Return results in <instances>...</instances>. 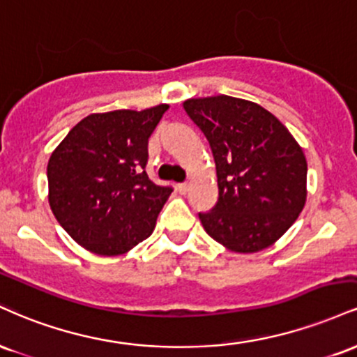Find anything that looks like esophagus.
<instances>
[{"label":"esophagus","mask_w":357,"mask_h":357,"mask_svg":"<svg viewBox=\"0 0 357 357\" xmlns=\"http://www.w3.org/2000/svg\"><path fill=\"white\" fill-rule=\"evenodd\" d=\"M177 190L180 192V194H185V192L188 190V183H187V182L178 183V185H177Z\"/></svg>","instance_id":"1"}]
</instances>
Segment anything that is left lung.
I'll return each mask as SVG.
<instances>
[{"label":"left lung","mask_w":357,"mask_h":357,"mask_svg":"<svg viewBox=\"0 0 357 357\" xmlns=\"http://www.w3.org/2000/svg\"><path fill=\"white\" fill-rule=\"evenodd\" d=\"M183 108L215 160L219 200L212 211L199 213L205 232L241 254L274 244L305 204L303 149L257 103L219 95L190 98Z\"/></svg>","instance_id":"left-lung-1"}]
</instances>
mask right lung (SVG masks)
<instances>
[{"label":"right lung","instance_id":"1","mask_svg":"<svg viewBox=\"0 0 357 357\" xmlns=\"http://www.w3.org/2000/svg\"><path fill=\"white\" fill-rule=\"evenodd\" d=\"M167 108L88 115L50 157L53 215L90 252L125 254L153 232L174 190L157 185L145 172L149 138Z\"/></svg>","mask_w":357,"mask_h":357}]
</instances>
